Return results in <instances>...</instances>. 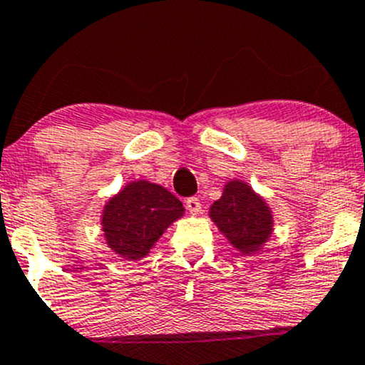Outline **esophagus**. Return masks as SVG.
Returning <instances> with one entry per match:
<instances>
[{
  "mask_svg": "<svg viewBox=\"0 0 365 365\" xmlns=\"http://www.w3.org/2000/svg\"><path fill=\"white\" fill-rule=\"evenodd\" d=\"M185 205H187V210H189L192 215H199V212H201V202H199L197 197H189L185 201Z\"/></svg>",
  "mask_w": 365,
  "mask_h": 365,
  "instance_id": "esophagus-1",
  "label": "esophagus"
}]
</instances>
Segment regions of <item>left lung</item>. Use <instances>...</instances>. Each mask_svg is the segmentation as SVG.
I'll return each instance as SVG.
<instances>
[{
    "label": "left lung",
    "mask_w": 365,
    "mask_h": 365,
    "mask_svg": "<svg viewBox=\"0 0 365 365\" xmlns=\"http://www.w3.org/2000/svg\"><path fill=\"white\" fill-rule=\"evenodd\" d=\"M208 215L218 231L243 255L262 250L274 231L267 201L243 180H229L222 197L210 206Z\"/></svg>",
    "instance_id": "left-lung-1"
}]
</instances>
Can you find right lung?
I'll return each instance as SVG.
<instances>
[{
    "label": "right lung",
    "instance_id": "add662e5",
    "mask_svg": "<svg viewBox=\"0 0 365 365\" xmlns=\"http://www.w3.org/2000/svg\"><path fill=\"white\" fill-rule=\"evenodd\" d=\"M183 213L182 201L163 185L134 180L106 201L101 213L103 237L115 255L141 260Z\"/></svg>",
    "mask_w": 365,
    "mask_h": 365
}]
</instances>
